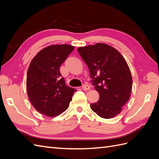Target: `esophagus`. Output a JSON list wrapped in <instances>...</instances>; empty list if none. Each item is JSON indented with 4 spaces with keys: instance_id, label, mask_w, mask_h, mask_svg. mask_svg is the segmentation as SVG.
I'll list each match as a JSON object with an SVG mask.
<instances>
[{
    "instance_id": "obj_1",
    "label": "esophagus",
    "mask_w": 159,
    "mask_h": 159,
    "mask_svg": "<svg viewBox=\"0 0 159 159\" xmlns=\"http://www.w3.org/2000/svg\"><path fill=\"white\" fill-rule=\"evenodd\" d=\"M82 89H83L84 90H85V91L89 90V89H90V86L88 85H87V84H84V85H82Z\"/></svg>"
}]
</instances>
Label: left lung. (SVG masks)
<instances>
[{
    "mask_svg": "<svg viewBox=\"0 0 159 159\" xmlns=\"http://www.w3.org/2000/svg\"><path fill=\"white\" fill-rule=\"evenodd\" d=\"M78 51L99 94L98 102L91 104V109L104 119L115 117L131 95L133 80L125 60L116 49L102 43L80 47Z\"/></svg>",
    "mask_w": 159,
    "mask_h": 159,
    "instance_id": "obj_1",
    "label": "left lung"
}]
</instances>
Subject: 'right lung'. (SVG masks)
<instances>
[{
    "mask_svg": "<svg viewBox=\"0 0 159 159\" xmlns=\"http://www.w3.org/2000/svg\"><path fill=\"white\" fill-rule=\"evenodd\" d=\"M74 46L52 45L42 49L31 61L27 71L28 98L38 112L55 117L68 109L75 91L67 86L60 71Z\"/></svg>",
    "mask_w": 159,
    "mask_h": 159,
    "instance_id": "1",
    "label": "right lung"
}]
</instances>
